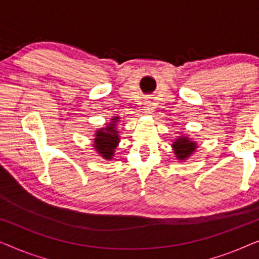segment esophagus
Listing matches in <instances>:
<instances>
[{"label":"esophagus","instance_id":"obj_1","mask_svg":"<svg viewBox=\"0 0 259 259\" xmlns=\"http://www.w3.org/2000/svg\"><path fill=\"white\" fill-rule=\"evenodd\" d=\"M143 110H144V112L147 115H152V110H154V108H152V105H151L150 102H145Z\"/></svg>","mask_w":259,"mask_h":259}]
</instances>
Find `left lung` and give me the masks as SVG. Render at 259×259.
I'll list each match as a JSON object with an SVG mask.
<instances>
[{"mask_svg": "<svg viewBox=\"0 0 259 259\" xmlns=\"http://www.w3.org/2000/svg\"><path fill=\"white\" fill-rule=\"evenodd\" d=\"M171 147H172L175 157H176L178 161L185 162L196 151V149H197V143H196L194 140H191V138L189 137V135H182V136H178L176 140L174 141Z\"/></svg>", "mask_w": 259, "mask_h": 259, "instance_id": "obj_1", "label": "left lung"}]
</instances>
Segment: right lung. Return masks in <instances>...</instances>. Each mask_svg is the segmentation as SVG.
Masks as SVG:
<instances>
[{"label": "right lung", "instance_id": "right-lung-1", "mask_svg": "<svg viewBox=\"0 0 259 259\" xmlns=\"http://www.w3.org/2000/svg\"><path fill=\"white\" fill-rule=\"evenodd\" d=\"M111 122L107 123L103 128L96 130L93 136V147L95 151L104 158L105 161H111L115 156V150L119 144V131L117 123L121 121L119 116H112Z\"/></svg>", "mask_w": 259, "mask_h": 259}]
</instances>
